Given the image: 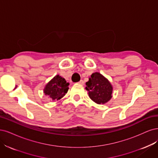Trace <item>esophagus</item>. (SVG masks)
<instances>
[{
  "label": "esophagus",
  "mask_w": 158,
  "mask_h": 158,
  "mask_svg": "<svg viewBox=\"0 0 158 158\" xmlns=\"http://www.w3.org/2000/svg\"><path fill=\"white\" fill-rule=\"evenodd\" d=\"M78 83H79L81 85H84V81H83V80H81L79 82H78Z\"/></svg>",
  "instance_id": "esophagus-1"
}]
</instances>
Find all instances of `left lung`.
Instances as JSON below:
<instances>
[{
    "mask_svg": "<svg viewBox=\"0 0 158 158\" xmlns=\"http://www.w3.org/2000/svg\"><path fill=\"white\" fill-rule=\"evenodd\" d=\"M86 85L85 89L89 91L90 98L96 104H104L112 97V86L108 79L98 72L90 75Z\"/></svg>",
    "mask_w": 158,
    "mask_h": 158,
    "instance_id": "8db88e82",
    "label": "left lung"
}]
</instances>
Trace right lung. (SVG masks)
<instances>
[{"label":"right lung","instance_id":"1","mask_svg":"<svg viewBox=\"0 0 158 158\" xmlns=\"http://www.w3.org/2000/svg\"><path fill=\"white\" fill-rule=\"evenodd\" d=\"M69 85V83H67L64 78L57 75L46 85L44 89V93L52 98V100H58L64 97L68 93Z\"/></svg>","mask_w":158,"mask_h":158}]
</instances>
